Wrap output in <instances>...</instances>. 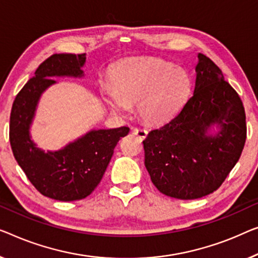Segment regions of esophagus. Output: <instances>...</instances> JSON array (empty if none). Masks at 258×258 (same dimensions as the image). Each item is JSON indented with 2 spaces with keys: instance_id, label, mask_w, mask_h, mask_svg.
I'll return each mask as SVG.
<instances>
[{
  "instance_id": "1",
  "label": "esophagus",
  "mask_w": 258,
  "mask_h": 258,
  "mask_svg": "<svg viewBox=\"0 0 258 258\" xmlns=\"http://www.w3.org/2000/svg\"><path fill=\"white\" fill-rule=\"evenodd\" d=\"M132 133L134 136H137L138 138H140V139H145L146 137H147V130L146 128H142V127H134Z\"/></svg>"
}]
</instances>
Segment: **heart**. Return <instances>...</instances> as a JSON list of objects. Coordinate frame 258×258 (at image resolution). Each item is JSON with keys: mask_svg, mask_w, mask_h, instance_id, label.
I'll list each match as a JSON object with an SVG mask.
<instances>
[{"mask_svg": "<svg viewBox=\"0 0 258 258\" xmlns=\"http://www.w3.org/2000/svg\"><path fill=\"white\" fill-rule=\"evenodd\" d=\"M111 86L102 89L106 104L124 113L138 103L145 121L161 124L176 116L189 101L192 80L187 71L160 59H134L114 64Z\"/></svg>", "mask_w": 258, "mask_h": 258, "instance_id": "1", "label": "heart"}]
</instances>
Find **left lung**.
Instances as JSON below:
<instances>
[{"mask_svg":"<svg viewBox=\"0 0 258 258\" xmlns=\"http://www.w3.org/2000/svg\"><path fill=\"white\" fill-rule=\"evenodd\" d=\"M196 73L194 95L183 109L142 141L154 185L184 201L218 190L239 161L247 138L243 104L221 69L199 53ZM214 123L221 125V132L206 136Z\"/></svg>","mask_w":258,"mask_h":258,"instance_id":"1","label":"left lung"}]
</instances>
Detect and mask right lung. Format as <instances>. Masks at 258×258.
<instances>
[{"label": "right lung", "instance_id": "add662e5", "mask_svg": "<svg viewBox=\"0 0 258 258\" xmlns=\"http://www.w3.org/2000/svg\"><path fill=\"white\" fill-rule=\"evenodd\" d=\"M82 54H53L37 68L15 98L10 113L9 140L14 156L32 185L45 197L60 202L80 201L89 196L103 178L120 138L130 128L90 131L63 149L45 153L31 140L29 128L37 103L52 76L83 75Z\"/></svg>", "mask_w": 258, "mask_h": 258}]
</instances>
